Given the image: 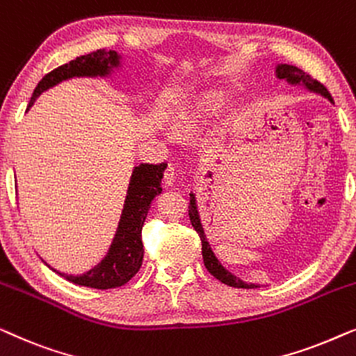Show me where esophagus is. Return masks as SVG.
<instances>
[{"label":"esophagus","mask_w":356,"mask_h":356,"mask_svg":"<svg viewBox=\"0 0 356 356\" xmlns=\"http://www.w3.org/2000/svg\"><path fill=\"white\" fill-rule=\"evenodd\" d=\"M175 173H177V172H175V168L170 167V165H168V167L165 168V172H163V183L168 184V186H170V184H173L175 183Z\"/></svg>","instance_id":"obj_1"}]
</instances>
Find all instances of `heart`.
I'll return each mask as SVG.
<instances>
[{
    "label": "heart",
    "instance_id": "obj_1",
    "mask_svg": "<svg viewBox=\"0 0 356 356\" xmlns=\"http://www.w3.org/2000/svg\"><path fill=\"white\" fill-rule=\"evenodd\" d=\"M199 116H201V111L199 110L188 111V113H184L181 118L177 121V129L179 133H191V131L196 128Z\"/></svg>",
    "mask_w": 356,
    "mask_h": 356
}]
</instances>
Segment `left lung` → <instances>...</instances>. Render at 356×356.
Masks as SVG:
<instances>
[{"label":"left lung","mask_w":356,"mask_h":356,"mask_svg":"<svg viewBox=\"0 0 356 356\" xmlns=\"http://www.w3.org/2000/svg\"><path fill=\"white\" fill-rule=\"evenodd\" d=\"M277 76H279L280 79H286V81L293 82V84H298V82H305L308 89L314 90V92H319L321 95L327 97V99L332 102V97H330L329 90L325 89V87L321 84L319 81H316L314 77L306 74V72L298 70V67L290 66V65H280V66H277ZM189 220H191V225L194 227V230L197 232L199 238H201L202 259H204V266H206V269L211 272V274L216 277L217 280H220L222 284H225L228 286H235V289H254L256 285L245 284V282L236 279L235 275H232L230 272L223 269L220 262L217 261V257L213 256L211 248H209V243L206 240V236H204L201 222H199V216H197V211H196V202H194L193 194H189Z\"/></svg>","instance_id":"8db88e82"}]
</instances>
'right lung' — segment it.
<instances>
[{
    "label": "right lung",
    "instance_id": "add662e5",
    "mask_svg": "<svg viewBox=\"0 0 356 356\" xmlns=\"http://www.w3.org/2000/svg\"><path fill=\"white\" fill-rule=\"evenodd\" d=\"M108 63L111 66L118 65L116 53L97 50L89 53V55L77 56L76 60L50 71L38 82L27 108H31V105L43 90L58 84V82L74 76L106 74ZM165 167H167V163H140L139 167L134 168L118 233H116L113 245H111L105 259L82 275H66L61 272H58V274L72 284L97 290L116 289V286L124 285L126 282L133 279L143 264L144 248L140 233H143V225L145 217H147L150 202L160 193V178H162Z\"/></svg>",
    "mask_w": 356,
    "mask_h": 356
}]
</instances>
